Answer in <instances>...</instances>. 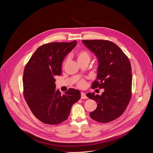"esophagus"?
<instances>
[{
  "mask_svg": "<svg viewBox=\"0 0 153 153\" xmlns=\"http://www.w3.org/2000/svg\"><path fill=\"white\" fill-rule=\"evenodd\" d=\"M87 98H88V97H87V96H86V95L85 93L82 92H81V99H86Z\"/></svg>",
  "mask_w": 153,
  "mask_h": 153,
  "instance_id": "esophagus-1",
  "label": "esophagus"
}]
</instances>
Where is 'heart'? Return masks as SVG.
<instances>
[{"label":"heart","mask_w":153,"mask_h":153,"mask_svg":"<svg viewBox=\"0 0 153 153\" xmlns=\"http://www.w3.org/2000/svg\"><path fill=\"white\" fill-rule=\"evenodd\" d=\"M76 57H77V61L78 62H82L84 61H90L91 59V55L86 50H80L79 52H78L76 54ZM78 86L81 88L84 87L85 86V81H81L79 84Z\"/></svg>","instance_id":"obj_1"}]
</instances>
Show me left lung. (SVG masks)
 <instances>
[{
    "mask_svg": "<svg viewBox=\"0 0 153 153\" xmlns=\"http://www.w3.org/2000/svg\"><path fill=\"white\" fill-rule=\"evenodd\" d=\"M82 43L96 56L98 66L93 89H103L101 95L94 92L86 96L97 103L90 113L93 120L108 123L125 111L131 97L132 70L130 61L115 44L106 40H82Z\"/></svg>",
    "mask_w": 153,
    "mask_h": 153,
    "instance_id": "1",
    "label": "left lung"
}]
</instances>
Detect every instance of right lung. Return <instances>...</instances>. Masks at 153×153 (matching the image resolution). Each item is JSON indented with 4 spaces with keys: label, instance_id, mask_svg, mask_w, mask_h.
Segmentation results:
<instances>
[{
    "label": "right lung",
    "instance_id": "obj_1",
    "mask_svg": "<svg viewBox=\"0 0 153 153\" xmlns=\"http://www.w3.org/2000/svg\"><path fill=\"white\" fill-rule=\"evenodd\" d=\"M76 41L52 42L39 47L25 65L24 96L31 111L39 120L57 125L69 117L72 105L80 99L79 91L69 89L64 95L56 89V75H61L62 61Z\"/></svg>",
    "mask_w": 153,
    "mask_h": 153
}]
</instances>
